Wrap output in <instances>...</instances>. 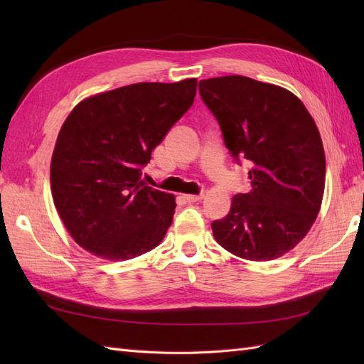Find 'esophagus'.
<instances>
[{
	"label": "esophagus",
	"mask_w": 364,
	"mask_h": 364,
	"mask_svg": "<svg viewBox=\"0 0 364 364\" xmlns=\"http://www.w3.org/2000/svg\"><path fill=\"white\" fill-rule=\"evenodd\" d=\"M202 199H203V193H200V194H185V196H183V200H186L188 203L200 202Z\"/></svg>",
	"instance_id": "1"
}]
</instances>
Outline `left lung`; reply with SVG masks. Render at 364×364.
Returning <instances> with one entry per match:
<instances>
[{
  "label": "left lung",
  "mask_w": 364,
  "mask_h": 364,
  "mask_svg": "<svg viewBox=\"0 0 364 364\" xmlns=\"http://www.w3.org/2000/svg\"><path fill=\"white\" fill-rule=\"evenodd\" d=\"M237 164L247 161L249 193L234 196L211 223L217 243L250 261L279 258L306 235L321 209L325 151L304 103L284 87L245 75L199 82Z\"/></svg>",
  "instance_id": "left-lung-1"
}]
</instances>
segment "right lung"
I'll return each mask as SVG.
<instances>
[{"label": "right lung", "mask_w": 364, "mask_h": 364, "mask_svg": "<svg viewBox=\"0 0 364 364\" xmlns=\"http://www.w3.org/2000/svg\"><path fill=\"white\" fill-rule=\"evenodd\" d=\"M196 79L135 83L97 94L65 119L53 151V200L75 243L124 261L156 247L173 222L171 194L142 182V168L191 107Z\"/></svg>", "instance_id": "right-lung-1"}]
</instances>
